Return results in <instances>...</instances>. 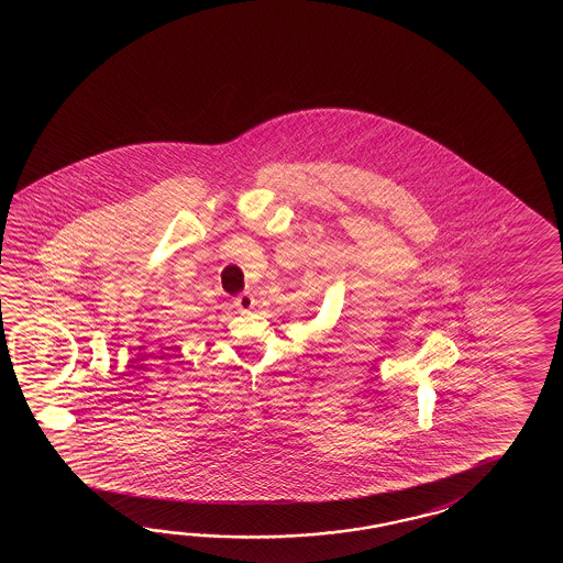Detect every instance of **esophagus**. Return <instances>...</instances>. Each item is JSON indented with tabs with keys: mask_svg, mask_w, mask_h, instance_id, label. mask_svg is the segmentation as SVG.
<instances>
[{
	"mask_svg": "<svg viewBox=\"0 0 563 563\" xmlns=\"http://www.w3.org/2000/svg\"><path fill=\"white\" fill-rule=\"evenodd\" d=\"M233 306H235L240 311L253 310V306H255V298H253L250 291H245V294H240L238 298L233 299Z\"/></svg>",
	"mask_w": 563,
	"mask_h": 563,
	"instance_id": "obj_1",
	"label": "esophagus"
}]
</instances>
